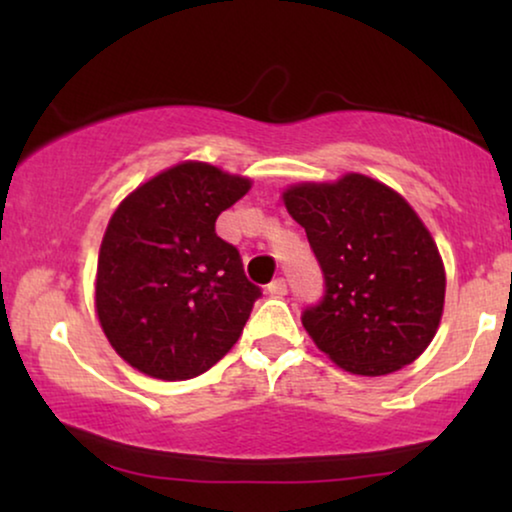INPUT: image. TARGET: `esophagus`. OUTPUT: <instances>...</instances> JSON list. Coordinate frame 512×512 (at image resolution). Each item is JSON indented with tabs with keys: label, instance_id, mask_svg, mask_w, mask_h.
I'll return each mask as SVG.
<instances>
[{
	"label": "esophagus",
	"instance_id": "obj_1",
	"mask_svg": "<svg viewBox=\"0 0 512 512\" xmlns=\"http://www.w3.org/2000/svg\"><path fill=\"white\" fill-rule=\"evenodd\" d=\"M268 293H270V296H275V298L286 296V282H284V279L279 277V279H275V282H270L268 284Z\"/></svg>",
	"mask_w": 512,
	"mask_h": 512
}]
</instances>
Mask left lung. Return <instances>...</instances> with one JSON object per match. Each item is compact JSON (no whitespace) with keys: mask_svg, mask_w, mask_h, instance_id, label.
Returning a JSON list of instances; mask_svg holds the SVG:
<instances>
[{"mask_svg":"<svg viewBox=\"0 0 512 512\" xmlns=\"http://www.w3.org/2000/svg\"><path fill=\"white\" fill-rule=\"evenodd\" d=\"M324 270L326 296L303 326L352 375L396 373L424 354L445 307V265L429 228L394 188L359 172L282 193Z\"/></svg>","mask_w":512,"mask_h":512,"instance_id":"obj_1","label":"left lung"}]
</instances>
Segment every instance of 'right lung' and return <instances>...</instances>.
<instances>
[{
	"label": "right lung",
	"instance_id": "obj_1",
	"mask_svg": "<svg viewBox=\"0 0 512 512\" xmlns=\"http://www.w3.org/2000/svg\"><path fill=\"white\" fill-rule=\"evenodd\" d=\"M251 179L184 160L125 195L104 230L95 312L109 345L139 373L165 382L221 361L261 289L214 223Z\"/></svg>",
	"mask_w": 512,
	"mask_h": 512
}]
</instances>
